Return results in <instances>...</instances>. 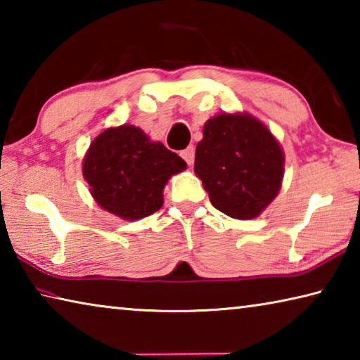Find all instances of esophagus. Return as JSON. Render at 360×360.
I'll return each mask as SVG.
<instances>
[{
  "instance_id": "34e87169",
  "label": "esophagus",
  "mask_w": 360,
  "mask_h": 360,
  "mask_svg": "<svg viewBox=\"0 0 360 360\" xmlns=\"http://www.w3.org/2000/svg\"><path fill=\"white\" fill-rule=\"evenodd\" d=\"M181 155L187 162L188 167L193 165V162H195V149H193V146H191V148H187L186 150H182Z\"/></svg>"
}]
</instances>
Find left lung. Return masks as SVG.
I'll return each instance as SVG.
<instances>
[{
    "instance_id": "obj_1",
    "label": "left lung",
    "mask_w": 360,
    "mask_h": 360,
    "mask_svg": "<svg viewBox=\"0 0 360 360\" xmlns=\"http://www.w3.org/2000/svg\"><path fill=\"white\" fill-rule=\"evenodd\" d=\"M284 162L281 144L264 122L248 112H221L206 120L193 169L214 208L248 221L276 198Z\"/></svg>"
}]
</instances>
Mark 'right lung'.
Listing matches in <instances>:
<instances>
[{
  "instance_id": "obj_1",
  "label": "right lung",
  "mask_w": 360,
  "mask_h": 360,
  "mask_svg": "<svg viewBox=\"0 0 360 360\" xmlns=\"http://www.w3.org/2000/svg\"><path fill=\"white\" fill-rule=\"evenodd\" d=\"M186 168L178 154L129 124L101 131L82 160V176L95 202L124 221L160 210L168 179Z\"/></svg>"
}]
</instances>
